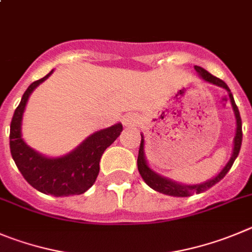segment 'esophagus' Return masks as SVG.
I'll use <instances>...</instances> for the list:
<instances>
[{"label": "esophagus", "instance_id": "1", "mask_svg": "<svg viewBox=\"0 0 252 252\" xmlns=\"http://www.w3.org/2000/svg\"><path fill=\"white\" fill-rule=\"evenodd\" d=\"M139 121L140 119L137 114H126L123 118V124L126 128H133L139 124Z\"/></svg>", "mask_w": 252, "mask_h": 252}]
</instances>
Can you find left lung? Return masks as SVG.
<instances>
[{"label": "left lung", "mask_w": 252, "mask_h": 252, "mask_svg": "<svg viewBox=\"0 0 252 252\" xmlns=\"http://www.w3.org/2000/svg\"><path fill=\"white\" fill-rule=\"evenodd\" d=\"M195 70L199 73V76L204 79V81L209 82V83H213L215 86L222 87V88L226 89L229 92V97L230 100H231L232 109H234L235 117H236V135H235L234 139V150H232V155L230 160L227 161V164L225 165V168L222 169L215 178L208 180V182L203 183V184H196V185H184V184H178V183L173 182L170 179H166V178H163V176L158 175L157 173L152 170V169L148 166L147 160H145L144 157V139L140 140V147H139V154H138V170H139L140 175H142L143 180L149 185L152 189L157 190L159 192H163L165 195H170V196H178V197H185V196H191L192 194H200V192L206 191L208 189H210L211 187L219 183L220 180L224 178L227 174V171L231 169L232 164H234L235 159L237 158L239 155L240 148H241V142H243V124H241V117H240V112L237 105L235 104L234 97H232L231 92H230V88L227 87V84L225 83L224 81H221L218 77L213 76L211 73H209L208 70H205L204 68L199 67V65H195Z\"/></svg>", "instance_id": "left-lung-1"}]
</instances>
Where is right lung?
<instances>
[{"label":"right lung","mask_w":252,"mask_h":252,"mask_svg":"<svg viewBox=\"0 0 252 252\" xmlns=\"http://www.w3.org/2000/svg\"><path fill=\"white\" fill-rule=\"evenodd\" d=\"M33 82L23 93L21 103L13 113L9 128V149L18 170L28 184L43 194L69 196L86 192L99 174V161L104 150L119 137L123 130L121 123L95 131L78 148L61 158H47L28 147L21 137V123L30 94L39 83L48 78Z\"/></svg>","instance_id":"obj_1"}]
</instances>
